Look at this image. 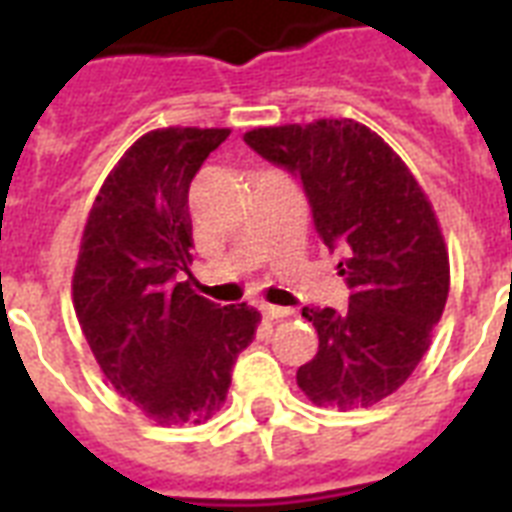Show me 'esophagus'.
Returning <instances> with one entry per match:
<instances>
[{
    "label": "esophagus",
    "instance_id": "esophagus-1",
    "mask_svg": "<svg viewBox=\"0 0 512 512\" xmlns=\"http://www.w3.org/2000/svg\"><path fill=\"white\" fill-rule=\"evenodd\" d=\"M292 308H279V305H263V316L268 321H279V319H289L292 316Z\"/></svg>",
    "mask_w": 512,
    "mask_h": 512
}]
</instances>
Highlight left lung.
Returning <instances> with one entry per match:
<instances>
[{"label": "left lung", "instance_id": "8db88e82", "mask_svg": "<svg viewBox=\"0 0 512 512\" xmlns=\"http://www.w3.org/2000/svg\"><path fill=\"white\" fill-rule=\"evenodd\" d=\"M249 148L300 177L313 225L350 289L345 311L303 308L319 353L297 369L313 404L372 406L420 364L449 297V252L428 193L404 159L353 119L255 127Z\"/></svg>", "mask_w": 512, "mask_h": 512}]
</instances>
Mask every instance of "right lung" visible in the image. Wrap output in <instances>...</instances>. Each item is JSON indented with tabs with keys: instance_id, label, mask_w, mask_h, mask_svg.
I'll list each match as a JSON object with an SVG mask.
<instances>
[{
	"instance_id": "right-lung-1",
	"label": "right lung",
	"mask_w": 512,
	"mask_h": 512,
	"mask_svg": "<svg viewBox=\"0 0 512 512\" xmlns=\"http://www.w3.org/2000/svg\"><path fill=\"white\" fill-rule=\"evenodd\" d=\"M228 127H162L132 143L84 223L71 295L106 380L156 425L220 412L260 311L215 305L177 281L191 263L188 188Z\"/></svg>"
}]
</instances>
